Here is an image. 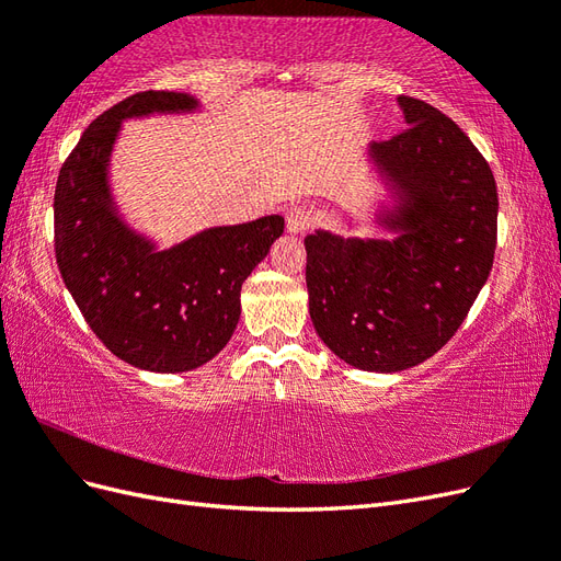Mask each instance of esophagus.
I'll use <instances>...</instances> for the list:
<instances>
[{"label":"esophagus","mask_w":561,"mask_h":561,"mask_svg":"<svg viewBox=\"0 0 561 561\" xmlns=\"http://www.w3.org/2000/svg\"><path fill=\"white\" fill-rule=\"evenodd\" d=\"M313 225V213L307 206H293L285 210V227L290 233H304Z\"/></svg>","instance_id":"34e87169"}]
</instances>
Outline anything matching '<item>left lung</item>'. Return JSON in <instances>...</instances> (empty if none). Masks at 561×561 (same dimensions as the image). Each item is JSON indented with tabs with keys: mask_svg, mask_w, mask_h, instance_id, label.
Masks as SVG:
<instances>
[{
	"mask_svg": "<svg viewBox=\"0 0 561 561\" xmlns=\"http://www.w3.org/2000/svg\"><path fill=\"white\" fill-rule=\"evenodd\" d=\"M407 128L369 157L393 184L390 241L316 231L307 245L313 328L344 363L400 371L428 360L461 328L489 278L499 192L480 149L447 114L400 95Z\"/></svg>",
	"mask_w": 561,
	"mask_h": 561,
	"instance_id": "left-lung-1",
	"label": "left lung"
}]
</instances>
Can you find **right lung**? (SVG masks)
Here are the masks:
<instances>
[{
  "mask_svg": "<svg viewBox=\"0 0 561 561\" xmlns=\"http://www.w3.org/2000/svg\"><path fill=\"white\" fill-rule=\"evenodd\" d=\"M196 98L142 91L100 114L65 159L56 262L89 328L124 363L178 375L213 360L241 318V285L283 233L280 215L213 227L157 250L114 213L107 168L124 118L192 112Z\"/></svg>",
  "mask_w": 561,
  "mask_h": 561,
  "instance_id": "right-lung-1",
  "label": "right lung"
}]
</instances>
